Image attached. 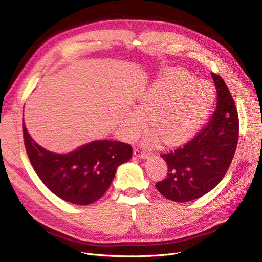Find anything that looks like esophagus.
Masks as SVG:
<instances>
[{
	"label": "esophagus",
	"instance_id": "1",
	"mask_svg": "<svg viewBox=\"0 0 262 262\" xmlns=\"http://www.w3.org/2000/svg\"><path fill=\"white\" fill-rule=\"evenodd\" d=\"M133 154H134V156H137L139 158H142V160H145V158L148 157V153H145V152H143V150H141L139 148L134 149L133 150Z\"/></svg>",
	"mask_w": 262,
	"mask_h": 262
}]
</instances>
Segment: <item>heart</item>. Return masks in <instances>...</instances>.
Segmentation results:
<instances>
[{
	"label": "heart",
	"instance_id": "1",
	"mask_svg": "<svg viewBox=\"0 0 262 262\" xmlns=\"http://www.w3.org/2000/svg\"><path fill=\"white\" fill-rule=\"evenodd\" d=\"M215 91L211 83L193 80L189 71L167 69L155 77L138 99L137 109L123 121L125 137L134 138L147 122L165 143H177L198 129L213 104ZM154 138L150 134L148 140Z\"/></svg>",
	"mask_w": 262,
	"mask_h": 262
}]
</instances>
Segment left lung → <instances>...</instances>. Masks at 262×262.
Masks as SVG:
<instances>
[{
    "mask_svg": "<svg viewBox=\"0 0 262 262\" xmlns=\"http://www.w3.org/2000/svg\"><path fill=\"white\" fill-rule=\"evenodd\" d=\"M217 106L210 121L187 144L162 154L167 177L155 185L165 198L188 202L210 192L223 179L238 142V115L221 76L212 73Z\"/></svg>",
    "mask_w": 262,
    "mask_h": 262,
    "instance_id": "8db88e82",
    "label": "left lung"
}]
</instances>
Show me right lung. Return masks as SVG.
Returning a JSON list of instances; mask_svg holds the SVG:
<instances>
[{
	"label": "right lung",
	"instance_id": "obj_1",
	"mask_svg": "<svg viewBox=\"0 0 262 262\" xmlns=\"http://www.w3.org/2000/svg\"><path fill=\"white\" fill-rule=\"evenodd\" d=\"M23 132L27 155L39 178L55 195L74 204L99 200L118 166L132 156L131 145L110 140L93 141L70 153L58 154L39 145L24 122Z\"/></svg>",
	"mask_w": 262,
	"mask_h": 262
}]
</instances>
